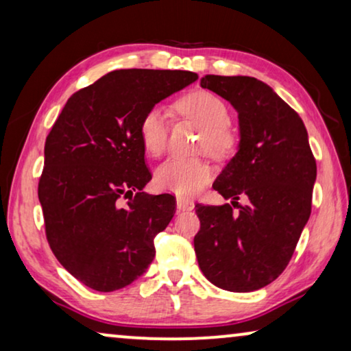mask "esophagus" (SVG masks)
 <instances>
[{
	"label": "esophagus",
	"instance_id": "esophagus-1",
	"mask_svg": "<svg viewBox=\"0 0 351 351\" xmlns=\"http://www.w3.org/2000/svg\"><path fill=\"white\" fill-rule=\"evenodd\" d=\"M176 208L178 211H191L194 208V202L186 197H176Z\"/></svg>",
	"mask_w": 351,
	"mask_h": 351
}]
</instances>
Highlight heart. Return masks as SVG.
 Listing matches in <instances>:
<instances>
[{
    "label": "heart",
    "instance_id": "obj_1",
    "mask_svg": "<svg viewBox=\"0 0 351 351\" xmlns=\"http://www.w3.org/2000/svg\"><path fill=\"white\" fill-rule=\"evenodd\" d=\"M182 114L194 119L204 128L199 149L211 156H224L234 147L235 136L229 128V110L226 103L205 90L192 92L178 103ZM167 112L162 106H152L141 117L138 133L146 154L160 156L167 145ZM211 178V167L202 159H169L156 169L154 181L162 191L178 195H194Z\"/></svg>",
    "mask_w": 351,
    "mask_h": 351
}]
</instances>
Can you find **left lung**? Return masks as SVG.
<instances>
[{
  "mask_svg": "<svg viewBox=\"0 0 351 351\" xmlns=\"http://www.w3.org/2000/svg\"><path fill=\"white\" fill-rule=\"evenodd\" d=\"M239 112L237 154L215 181L230 204L195 205L199 267L215 286L232 293L264 288L286 269L312 211L317 162L307 128L272 87L250 76L202 77Z\"/></svg>",
  "mask_w": 351,
  "mask_h": 351,
  "instance_id": "8db88e82",
  "label": "left lung"
}]
</instances>
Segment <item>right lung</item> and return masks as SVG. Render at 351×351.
Returning a JSON list of instances; mask_svg holds the SVG:
<instances>
[{
  "instance_id": "obj_1",
  "label": "right lung",
  "mask_w": 351,
  "mask_h": 351,
  "mask_svg": "<svg viewBox=\"0 0 351 351\" xmlns=\"http://www.w3.org/2000/svg\"><path fill=\"white\" fill-rule=\"evenodd\" d=\"M197 77L111 71L73 93L47 135L38 184L46 237L58 263L88 288H124L154 259V237L173 218L175 197L143 192L152 176L138 127Z\"/></svg>"
}]
</instances>
